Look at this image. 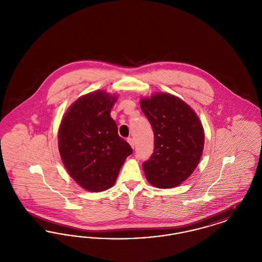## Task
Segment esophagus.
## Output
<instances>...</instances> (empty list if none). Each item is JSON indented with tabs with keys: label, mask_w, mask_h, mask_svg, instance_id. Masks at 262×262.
I'll return each instance as SVG.
<instances>
[{
	"label": "esophagus",
	"mask_w": 262,
	"mask_h": 262,
	"mask_svg": "<svg viewBox=\"0 0 262 262\" xmlns=\"http://www.w3.org/2000/svg\"><path fill=\"white\" fill-rule=\"evenodd\" d=\"M127 142L130 144V146H132L133 148H135V140H134V138L128 137V138H127Z\"/></svg>",
	"instance_id": "esophagus-1"
}]
</instances>
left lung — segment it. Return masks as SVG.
<instances>
[{"label": "left lung", "instance_id": "8db88e82", "mask_svg": "<svg viewBox=\"0 0 262 262\" xmlns=\"http://www.w3.org/2000/svg\"><path fill=\"white\" fill-rule=\"evenodd\" d=\"M154 134V150L142 169L150 184L159 188L179 186L192 174L204 145L199 117L183 100L158 93L140 101Z\"/></svg>", "mask_w": 262, "mask_h": 262}]
</instances>
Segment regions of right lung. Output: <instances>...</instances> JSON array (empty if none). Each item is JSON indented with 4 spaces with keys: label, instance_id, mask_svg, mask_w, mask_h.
<instances>
[{
    "label": "right lung",
    "instance_id": "1",
    "mask_svg": "<svg viewBox=\"0 0 262 262\" xmlns=\"http://www.w3.org/2000/svg\"><path fill=\"white\" fill-rule=\"evenodd\" d=\"M117 96L95 91L78 98L62 118L59 151L75 182L89 191H103L115 184L130 145L118 135L110 116Z\"/></svg>",
    "mask_w": 262,
    "mask_h": 262
}]
</instances>
